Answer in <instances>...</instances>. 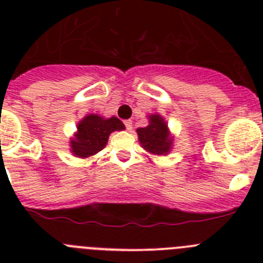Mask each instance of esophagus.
I'll list each match as a JSON object with an SVG mask.
<instances>
[{
    "label": "esophagus",
    "mask_w": 263,
    "mask_h": 263,
    "mask_svg": "<svg viewBox=\"0 0 263 263\" xmlns=\"http://www.w3.org/2000/svg\"><path fill=\"white\" fill-rule=\"evenodd\" d=\"M125 126H126V129L130 132V130L133 129V122H132V121H130V120L125 121Z\"/></svg>",
    "instance_id": "obj_1"
}]
</instances>
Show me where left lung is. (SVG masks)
<instances>
[{"mask_svg": "<svg viewBox=\"0 0 263 263\" xmlns=\"http://www.w3.org/2000/svg\"><path fill=\"white\" fill-rule=\"evenodd\" d=\"M148 125L138 127V141L146 152L153 155H167L173 150L174 136L166 120L158 113L148 116Z\"/></svg>", "mask_w": 263, "mask_h": 263, "instance_id": "left-lung-1", "label": "left lung"}]
</instances>
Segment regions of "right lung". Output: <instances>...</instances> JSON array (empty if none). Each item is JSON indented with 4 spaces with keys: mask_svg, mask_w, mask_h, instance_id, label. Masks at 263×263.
I'll list each match as a JSON object with an SVG mask.
<instances>
[{
    "mask_svg": "<svg viewBox=\"0 0 263 263\" xmlns=\"http://www.w3.org/2000/svg\"><path fill=\"white\" fill-rule=\"evenodd\" d=\"M76 132L69 138L72 155L85 159L101 152L113 132L125 130V125L117 117L104 118L99 115H87L79 121Z\"/></svg>",
    "mask_w": 263,
    "mask_h": 263,
    "instance_id": "add662e5",
    "label": "right lung"
}]
</instances>
